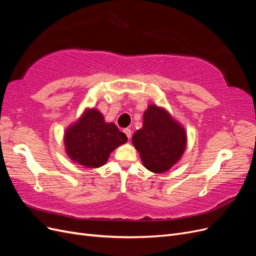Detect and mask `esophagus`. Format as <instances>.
Returning <instances> with one entry per match:
<instances>
[{"mask_svg":"<svg viewBox=\"0 0 256 256\" xmlns=\"http://www.w3.org/2000/svg\"><path fill=\"white\" fill-rule=\"evenodd\" d=\"M124 134H125L127 136L128 138H131V134H132V132H131V130H130L129 128L124 129Z\"/></svg>","mask_w":256,"mask_h":256,"instance_id":"esophagus-1","label":"esophagus"}]
</instances>
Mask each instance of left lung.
Masks as SVG:
<instances>
[{"label":"left lung","mask_w":256,"mask_h":256,"mask_svg":"<svg viewBox=\"0 0 256 256\" xmlns=\"http://www.w3.org/2000/svg\"><path fill=\"white\" fill-rule=\"evenodd\" d=\"M132 143L143 166L154 173H164L177 164L187 144L184 129L164 109L150 104L143 116V127L136 130Z\"/></svg>","instance_id":"1"}]
</instances>
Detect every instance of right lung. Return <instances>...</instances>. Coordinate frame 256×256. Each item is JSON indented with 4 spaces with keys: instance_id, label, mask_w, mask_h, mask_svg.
I'll list each match as a JSON object with an SVG mask.
<instances>
[{
    "instance_id": "1",
    "label": "right lung",
    "mask_w": 256,
    "mask_h": 256,
    "mask_svg": "<svg viewBox=\"0 0 256 256\" xmlns=\"http://www.w3.org/2000/svg\"><path fill=\"white\" fill-rule=\"evenodd\" d=\"M126 134L113 122H106L96 109L84 112L79 120L66 130L65 147L72 161L85 168L104 166L110 154L127 142Z\"/></svg>"
}]
</instances>
